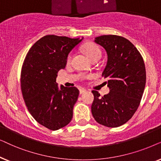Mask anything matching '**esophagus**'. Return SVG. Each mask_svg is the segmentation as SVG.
<instances>
[{
    "instance_id": "1",
    "label": "esophagus",
    "mask_w": 161,
    "mask_h": 161,
    "mask_svg": "<svg viewBox=\"0 0 161 161\" xmlns=\"http://www.w3.org/2000/svg\"><path fill=\"white\" fill-rule=\"evenodd\" d=\"M85 92H86V90L84 89V88H80V89H79V93H80V94L84 93H85Z\"/></svg>"
}]
</instances>
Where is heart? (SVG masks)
Instances as JSON below:
<instances>
[{"mask_svg": "<svg viewBox=\"0 0 161 161\" xmlns=\"http://www.w3.org/2000/svg\"><path fill=\"white\" fill-rule=\"evenodd\" d=\"M83 51L87 55V57L92 61L96 59H99L101 57H102V51L100 50L98 46H96V44L93 43V42H88V43L85 44L84 47H83ZM71 58L72 55L71 53H70L68 56L67 58L68 63H69Z\"/></svg>", "mask_w": 161, "mask_h": 161, "instance_id": "b5f03b06", "label": "heart"}]
</instances>
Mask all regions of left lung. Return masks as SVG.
I'll return each instance as SVG.
<instances>
[{"mask_svg": "<svg viewBox=\"0 0 161 161\" xmlns=\"http://www.w3.org/2000/svg\"><path fill=\"white\" fill-rule=\"evenodd\" d=\"M94 42L108 54L102 77L108 79L110 92L102 97L98 91H92V115L102 125L120 127L131 119L140 104L146 85L144 62L134 45L123 37L103 35Z\"/></svg>", "mask_w": 161, "mask_h": 161, "instance_id": "left-lung-1", "label": "left lung"}]
</instances>
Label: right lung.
I'll use <instances>...</instances> for the list:
<instances>
[{
  "mask_svg": "<svg viewBox=\"0 0 161 161\" xmlns=\"http://www.w3.org/2000/svg\"><path fill=\"white\" fill-rule=\"evenodd\" d=\"M82 40L44 36L30 48L23 63L20 85L25 105L38 123L51 130L65 127L73 118L79 90L59 88L56 79L65 68L69 53Z\"/></svg>",
  "mask_w": 161,
  "mask_h": 161,
  "instance_id": "1",
  "label": "right lung"
}]
</instances>
